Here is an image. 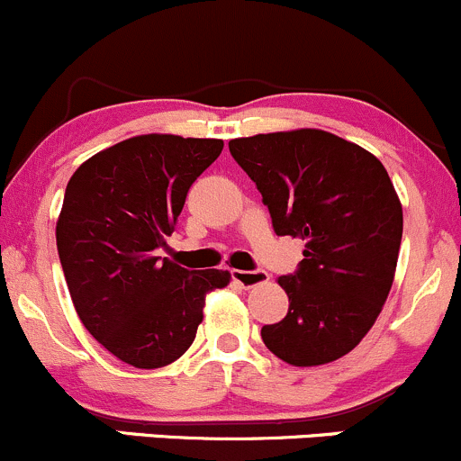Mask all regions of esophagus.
I'll return each instance as SVG.
<instances>
[{
    "label": "esophagus",
    "mask_w": 461,
    "mask_h": 461,
    "mask_svg": "<svg viewBox=\"0 0 461 461\" xmlns=\"http://www.w3.org/2000/svg\"><path fill=\"white\" fill-rule=\"evenodd\" d=\"M232 281L240 284L241 288H255L268 281V272L266 270H232Z\"/></svg>",
    "instance_id": "1"
}]
</instances>
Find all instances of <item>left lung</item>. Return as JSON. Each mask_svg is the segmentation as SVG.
<instances>
[{"label": "left lung", "mask_w": 461, "mask_h": 461, "mask_svg": "<svg viewBox=\"0 0 461 461\" xmlns=\"http://www.w3.org/2000/svg\"><path fill=\"white\" fill-rule=\"evenodd\" d=\"M257 185L276 235L301 237L303 259L279 276L290 308L261 328L276 358L316 367L349 354L378 319L398 264L402 204L374 153L323 130L229 142Z\"/></svg>", "instance_id": "left-lung-1"}]
</instances>
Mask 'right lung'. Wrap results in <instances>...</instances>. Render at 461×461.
<instances>
[{"mask_svg":"<svg viewBox=\"0 0 461 461\" xmlns=\"http://www.w3.org/2000/svg\"><path fill=\"white\" fill-rule=\"evenodd\" d=\"M221 149L217 138L133 136L98 151L68 182L57 249L72 303L94 339L131 367L180 358L206 294L229 285V270H186L153 257Z\"/></svg>","mask_w":461,"mask_h":461,"instance_id":"obj_1","label":"right lung"}]
</instances>
